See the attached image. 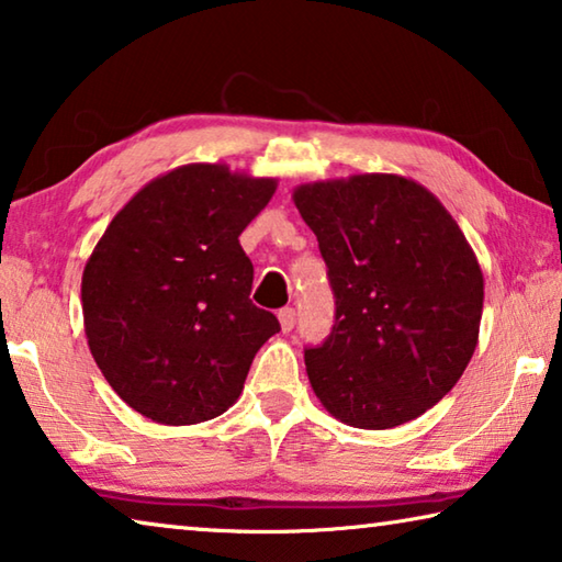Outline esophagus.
Returning <instances> with one entry per match:
<instances>
[{
    "label": "esophagus",
    "instance_id": "34e87169",
    "mask_svg": "<svg viewBox=\"0 0 562 562\" xmlns=\"http://www.w3.org/2000/svg\"><path fill=\"white\" fill-rule=\"evenodd\" d=\"M278 319H280V327H282V331H290L292 327H294V310L292 307H282L280 312H278Z\"/></svg>",
    "mask_w": 562,
    "mask_h": 562
}]
</instances>
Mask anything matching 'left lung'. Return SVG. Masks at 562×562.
Here are the masks:
<instances>
[{
  "mask_svg": "<svg viewBox=\"0 0 562 562\" xmlns=\"http://www.w3.org/2000/svg\"><path fill=\"white\" fill-rule=\"evenodd\" d=\"M317 235L337 315L304 349L310 384L355 429H394L439 404L479 345L483 272L431 190L394 173L292 190Z\"/></svg>",
  "mask_w": 562,
  "mask_h": 562,
  "instance_id": "obj_1",
  "label": "left lung"
}]
</instances>
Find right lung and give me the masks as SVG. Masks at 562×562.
<instances>
[{"label":"right lung","instance_id":"1","mask_svg":"<svg viewBox=\"0 0 562 562\" xmlns=\"http://www.w3.org/2000/svg\"><path fill=\"white\" fill-rule=\"evenodd\" d=\"M278 178L188 164L138 190L109 223L81 278L89 349L113 392L156 424L227 412L280 322L250 302L240 233Z\"/></svg>","mask_w":562,"mask_h":562}]
</instances>
